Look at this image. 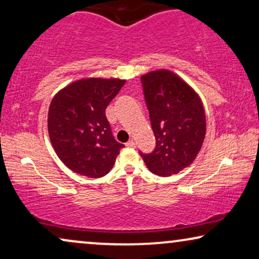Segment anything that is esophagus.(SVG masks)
<instances>
[{"label": "esophagus", "mask_w": 259, "mask_h": 259, "mask_svg": "<svg viewBox=\"0 0 259 259\" xmlns=\"http://www.w3.org/2000/svg\"><path fill=\"white\" fill-rule=\"evenodd\" d=\"M125 145H126V147H129V148H135V145H136V143H135L134 140H130Z\"/></svg>", "instance_id": "obj_1"}]
</instances>
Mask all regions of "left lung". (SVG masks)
Segmentation results:
<instances>
[{
	"label": "left lung",
	"instance_id": "8db88e82",
	"mask_svg": "<svg viewBox=\"0 0 259 259\" xmlns=\"http://www.w3.org/2000/svg\"><path fill=\"white\" fill-rule=\"evenodd\" d=\"M156 147L150 154L140 151L152 174L167 177L194 162L206 131L205 112L195 90L165 69L141 77Z\"/></svg>",
	"mask_w": 259,
	"mask_h": 259
}]
</instances>
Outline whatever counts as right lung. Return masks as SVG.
<instances>
[{"label":"right lung","instance_id":"right-lung-1","mask_svg":"<svg viewBox=\"0 0 259 259\" xmlns=\"http://www.w3.org/2000/svg\"><path fill=\"white\" fill-rule=\"evenodd\" d=\"M125 79L83 78L60 90L48 112V131L58 158L83 176L98 178L114 166L124 144L112 136L105 109Z\"/></svg>","mask_w":259,"mask_h":259}]
</instances>
